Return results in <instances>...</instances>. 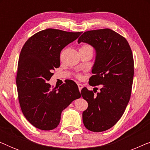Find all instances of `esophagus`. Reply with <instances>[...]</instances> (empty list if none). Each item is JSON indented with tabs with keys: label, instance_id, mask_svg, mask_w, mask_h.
<instances>
[{
	"label": "esophagus",
	"instance_id": "obj_1",
	"mask_svg": "<svg viewBox=\"0 0 150 150\" xmlns=\"http://www.w3.org/2000/svg\"><path fill=\"white\" fill-rule=\"evenodd\" d=\"M77 85H78V87H79V91H81V89H83V85H81V84H80V83H78Z\"/></svg>",
	"mask_w": 150,
	"mask_h": 150
}]
</instances>
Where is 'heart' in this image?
I'll use <instances>...</instances> for the list:
<instances>
[{
  "label": "heart",
  "mask_w": 150,
  "mask_h": 150,
  "mask_svg": "<svg viewBox=\"0 0 150 150\" xmlns=\"http://www.w3.org/2000/svg\"><path fill=\"white\" fill-rule=\"evenodd\" d=\"M92 48V47L90 46V45H88V44H85V45H83V46L81 47V48ZM93 49V48H92ZM76 77L77 78H79V79H80V78L81 77V75H79V74H78L77 76H76Z\"/></svg>",
  "instance_id": "heart-1"
}]
</instances>
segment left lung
<instances>
[{"label":"left lung","mask_w":150,"mask_h":150,"mask_svg":"<svg viewBox=\"0 0 150 150\" xmlns=\"http://www.w3.org/2000/svg\"><path fill=\"white\" fill-rule=\"evenodd\" d=\"M93 47L96 56L89 79L91 86L102 85L100 92L81 90L88 108L83 112L85 128L103 132L120 120L128 105L134 76V59L126 38L109 28L88 30L79 38Z\"/></svg>","instance_id":"left-lung-1"}]
</instances>
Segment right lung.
Here are the masks:
<instances>
[{"label":"right lung","instance_id":"obj_1","mask_svg":"<svg viewBox=\"0 0 150 150\" xmlns=\"http://www.w3.org/2000/svg\"><path fill=\"white\" fill-rule=\"evenodd\" d=\"M81 33L48 28L34 34L22 47L16 76L18 100L24 117L37 128H57L63 110L81 97L70 80L58 89L48 83L60 66L61 51Z\"/></svg>","mask_w":150,"mask_h":150}]
</instances>
